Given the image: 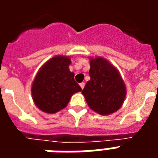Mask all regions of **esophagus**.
<instances>
[{"mask_svg":"<svg viewBox=\"0 0 158 158\" xmlns=\"http://www.w3.org/2000/svg\"><path fill=\"white\" fill-rule=\"evenodd\" d=\"M79 85H80V87H81V89H84V88H85V83L83 82V83H80V84H79Z\"/></svg>","mask_w":158,"mask_h":158,"instance_id":"1","label":"esophagus"}]
</instances>
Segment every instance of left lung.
<instances>
[{
	"instance_id": "left-lung-1",
	"label": "left lung",
	"mask_w": 158,
	"mask_h": 158,
	"mask_svg": "<svg viewBox=\"0 0 158 158\" xmlns=\"http://www.w3.org/2000/svg\"><path fill=\"white\" fill-rule=\"evenodd\" d=\"M89 79L82 94L90 109L101 115H110L122 106L126 86L118 70L106 58L89 57Z\"/></svg>"
}]
</instances>
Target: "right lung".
Instances as JSON below:
<instances>
[{
    "label": "right lung",
    "instance_id": "add662e5",
    "mask_svg": "<svg viewBox=\"0 0 158 158\" xmlns=\"http://www.w3.org/2000/svg\"><path fill=\"white\" fill-rule=\"evenodd\" d=\"M71 59L67 56H55L40 69L34 79L31 94L34 102L42 112L56 113L65 108L71 96L81 91L70 72Z\"/></svg>",
    "mask_w": 158,
    "mask_h": 158
}]
</instances>
